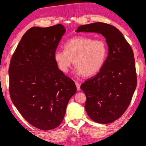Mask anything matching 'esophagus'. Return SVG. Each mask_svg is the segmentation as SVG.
Returning a JSON list of instances; mask_svg holds the SVG:
<instances>
[{
  "label": "esophagus",
  "mask_w": 146,
  "mask_h": 146,
  "mask_svg": "<svg viewBox=\"0 0 146 146\" xmlns=\"http://www.w3.org/2000/svg\"><path fill=\"white\" fill-rule=\"evenodd\" d=\"M76 86L77 90L78 91H80V84L78 83V82H76Z\"/></svg>",
  "instance_id": "esophagus-1"
}]
</instances>
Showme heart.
<instances>
[{
    "mask_svg": "<svg viewBox=\"0 0 146 146\" xmlns=\"http://www.w3.org/2000/svg\"><path fill=\"white\" fill-rule=\"evenodd\" d=\"M64 48V50H56L54 54L59 70L64 73L68 72L74 61L77 74L85 77L92 76L100 71L108 52L105 41L82 36L68 40Z\"/></svg>",
    "mask_w": 146,
    "mask_h": 146,
    "instance_id": "1",
    "label": "heart"
}]
</instances>
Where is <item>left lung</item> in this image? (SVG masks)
I'll list each match as a JSON object with an SVG mask.
<instances>
[{"instance_id":"8db88e82","label":"left lung","mask_w":146,"mask_h":146,"mask_svg":"<svg viewBox=\"0 0 146 146\" xmlns=\"http://www.w3.org/2000/svg\"><path fill=\"white\" fill-rule=\"evenodd\" d=\"M76 32L101 34L108 55L103 68L80 86L86 96L85 109L94 121L108 124L120 118L132 100L137 85L134 56L130 45L117 27L102 22L82 25Z\"/></svg>"}]
</instances>
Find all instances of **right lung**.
Returning a JSON list of instances; mask_svg holds the SVG:
<instances>
[{
	"label": "right lung",
	"instance_id": "right-lung-1",
	"mask_svg": "<svg viewBox=\"0 0 146 146\" xmlns=\"http://www.w3.org/2000/svg\"><path fill=\"white\" fill-rule=\"evenodd\" d=\"M65 31L62 24L31 27L23 35L10 60V98L22 117L40 130L60 125L70 99L77 90L54 59Z\"/></svg>",
	"mask_w": 146,
	"mask_h": 146
}]
</instances>
